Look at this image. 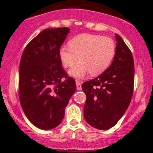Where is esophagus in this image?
Instances as JSON below:
<instances>
[{
  "label": "esophagus",
  "mask_w": 153,
  "mask_h": 153,
  "mask_svg": "<svg viewBox=\"0 0 153 153\" xmlns=\"http://www.w3.org/2000/svg\"><path fill=\"white\" fill-rule=\"evenodd\" d=\"M76 88L78 90H81V81H76Z\"/></svg>",
  "instance_id": "esophagus-1"
}]
</instances>
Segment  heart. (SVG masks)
<instances>
[{"label":"heart","instance_id":"obj_1","mask_svg":"<svg viewBox=\"0 0 153 153\" xmlns=\"http://www.w3.org/2000/svg\"><path fill=\"white\" fill-rule=\"evenodd\" d=\"M115 53L113 40L99 35L81 34L69 41V47H62L59 57L65 67H72L69 75L76 79H82L90 72L96 76L107 69Z\"/></svg>","mask_w":153,"mask_h":153}]
</instances>
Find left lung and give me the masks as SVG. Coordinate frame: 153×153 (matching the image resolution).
I'll use <instances>...</instances> for the list:
<instances>
[{
  "label": "left lung",
  "mask_w": 153,
  "mask_h": 153,
  "mask_svg": "<svg viewBox=\"0 0 153 153\" xmlns=\"http://www.w3.org/2000/svg\"><path fill=\"white\" fill-rule=\"evenodd\" d=\"M115 39V53L110 67L82 84L86 95L84 118L100 130L118 123L130 104L133 92L135 69L132 52L118 34Z\"/></svg>",
  "instance_id": "left-lung-1"
}]
</instances>
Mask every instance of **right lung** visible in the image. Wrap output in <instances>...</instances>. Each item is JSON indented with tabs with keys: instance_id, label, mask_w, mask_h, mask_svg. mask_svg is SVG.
<instances>
[{
	"instance_id": "add662e5",
	"label": "right lung",
	"mask_w": 153,
	"mask_h": 153,
	"mask_svg": "<svg viewBox=\"0 0 153 153\" xmlns=\"http://www.w3.org/2000/svg\"><path fill=\"white\" fill-rule=\"evenodd\" d=\"M67 27L46 29L29 43L19 67V98L26 116L36 127L49 130L58 126L76 89L75 82L62 67L59 50ZM66 80L63 82L62 78Z\"/></svg>"
}]
</instances>
